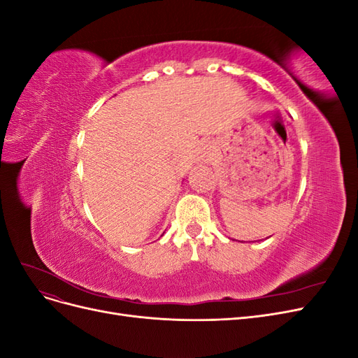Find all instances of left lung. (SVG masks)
Returning a JSON list of instances; mask_svg holds the SVG:
<instances>
[{
    "mask_svg": "<svg viewBox=\"0 0 358 358\" xmlns=\"http://www.w3.org/2000/svg\"><path fill=\"white\" fill-rule=\"evenodd\" d=\"M233 241H234V239H233Z\"/></svg>",
    "mask_w": 358,
    "mask_h": 358,
    "instance_id": "obj_1",
    "label": "left lung"
}]
</instances>
